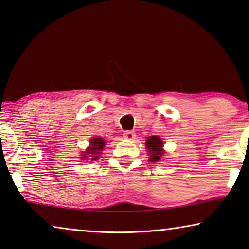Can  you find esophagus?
Segmentation results:
<instances>
[{
  "instance_id": "obj_1",
  "label": "esophagus",
  "mask_w": 249,
  "mask_h": 249,
  "mask_svg": "<svg viewBox=\"0 0 249 249\" xmlns=\"http://www.w3.org/2000/svg\"><path fill=\"white\" fill-rule=\"evenodd\" d=\"M124 137L125 138V139H128V140H133V138L136 137V133H134L133 131H124Z\"/></svg>"
}]
</instances>
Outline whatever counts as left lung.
<instances>
[{
  "mask_svg": "<svg viewBox=\"0 0 249 249\" xmlns=\"http://www.w3.org/2000/svg\"><path fill=\"white\" fill-rule=\"evenodd\" d=\"M146 148H148L150 152V160L152 162L158 161L160 157L163 154L162 150V141L158 136H152L146 139Z\"/></svg>",
  "mask_w": 249,
  "mask_h": 249,
  "instance_id": "obj_1",
  "label": "left lung"
}]
</instances>
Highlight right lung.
Instances as JSON below:
<instances>
[{
	"label": "right lung",
	"instance_id": "add662e5",
	"mask_svg": "<svg viewBox=\"0 0 249 249\" xmlns=\"http://www.w3.org/2000/svg\"><path fill=\"white\" fill-rule=\"evenodd\" d=\"M90 144L91 146L86 150V154H83V158L86 159L88 157H91V160H97L98 157H99L98 154L104 150L105 141L103 138H95V139H92L90 141Z\"/></svg>",
	"mask_w": 249,
	"mask_h": 249
}]
</instances>
